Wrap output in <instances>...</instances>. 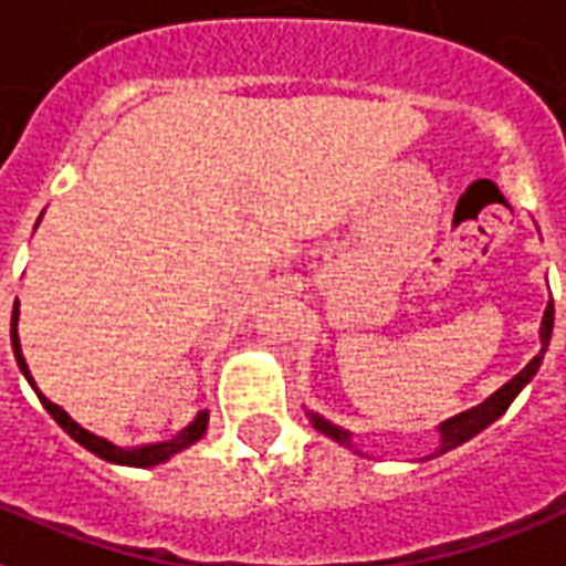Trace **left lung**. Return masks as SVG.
<instances>
[{"label":"left lung","instance_id":"8db88e82","mask_svg":"<svg viewBox=\"0 0 566 566\" xmlns=\"http://www.w3.org/2000/svg\"><path fill=\"white\" fill-rule=\"evenodd\" d=\"M552 324H555V305H546V315H543V329H539V336H543V350H539L537 357L531 359L528 366L518 371L516 378L506 380L504 387L497 389L495 396H489V399L483 401V405H476V408H471V411L459 413V417H453V420H447L441 426V453H447V450H453V447H459L462 441H468V438H474L476 432H483L489 422H495L501 413L510 408V401L516 399L518 389L525 387L531 378H534V371L539 368V363H543V354H546V347H549V336H552ZM312 417V426H315L317 432L329 434V438H336V441L347 443V438L350 434L345 432V429H338V426H333V422H326L324 417H317V413H308Z\"/></svg>","mask_w":566,"mask_h":566}]
</instances>
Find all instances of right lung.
<instances>
[{"label": "right lung", "instance_id": "add662e5", "mask_svg": "<svg viewBox=\"0 0 566 566\" xmlns=\"http://www.w3.org/2000/svg\"><path fill=\"white\" fill-rule=\"evenodd\" d=\"M11 345H14L17 366L23 368L27 380L32 384V387H35V380H32V375H29V368H27V359H23V354H20V338H17V305H14V315H11ZM38 399H41V405L48 408L50 417L60 422L62 429H65V432H69L74 441L81 443V447H86V450L98 455V459H104V462H113V464L153 468V464L167 462V459H170L174 453H179V450H186V447H191L195 441H200V438H203V432H207V411H203V413H198V420L191 422V426H186V429H182V432H179L174 441L149 443V447H137V450H123V447H113L111 441H104V438H98V434L86 432L83 426H77V422L71 420L69 413L62 411L60 405H53L50 399H44L41 392H38Z\"/></svg>", "mask_w": 566, "mask_h": 566}]
</instances>
